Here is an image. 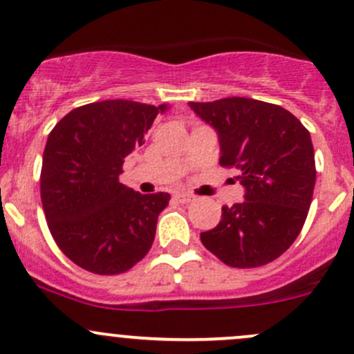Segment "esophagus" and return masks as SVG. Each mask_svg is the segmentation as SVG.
<instances>
[{
  "label": "esophagus",
  "instance_id": "1",
  "mask_svg": "<svg viewBox=\"0 0 354 354\" xmlns=\"http://www.w3.org/2000/svg\"><path fill=\"white\" fill-rule=\"evenodd\" d=\"M174 198H176L178 202H181V203H190L192 200H194V197H192V195H188V194H178Z\"/></svg>",
  "mask_w": 354,
  "mask_h": 354
}]
</instances>
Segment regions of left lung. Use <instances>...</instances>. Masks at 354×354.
Listing matches in <instances>:
<instances>
[{"label": "left lung", "instance_id": "obj_1", "mask_svg": "<svg viewBox=\"0 0 354 354\" xmlns=\"http://www.w3.org/2000/svg\"><path fill=\"white\" fill-rule=\"evenodd\" d=\"M217 131L219 164L240 169L243 202L223 207L203 246L230 267L272 262L298 238L315 188V154L301 121L281 106L248 97L188 102Z\"/></svg>", "mask_w": 354, "mask_h": 354}]
</instances>
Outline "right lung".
I'll use <instances>...</instances> for the list:
<instances>
[{"mask_svg": "<svg viewBox=\"0 0 354 354\" xmlns=\"http://www.w3.org/2000/svg\"><path fill=\"white\" fill-rule=\"evenodd\" d=\"M166 108L123 99L92 102L70 111L49 133L42 209L59 250L88 272H124L154 243L157 216L171 195H142L118 176Z\"/></svg>", "mask_w": 354, "mask_h": 354, "instance_id": "add662e5", "label": "right lung"}]
</instances>
